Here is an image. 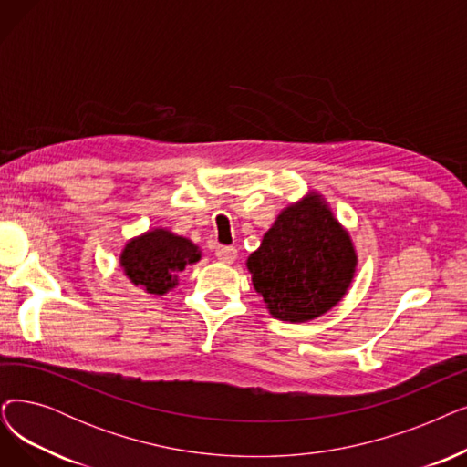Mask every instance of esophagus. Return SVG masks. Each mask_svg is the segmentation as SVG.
Instances as JSON below:
<instances>
[{
  "label": "esophagus",
  "instance_id": "obj_1",
  "mask_svg": "<svg viewBox=\"0 0 467 467\" xmlns=\"http://www.w3.org/2000/svg\"><path fill=\"white\" fill-rule=\"evenodd\" d=\"M215 255H217V259H219L221 263H234L238 252H236V248H233V246H217V248H215Z\"/></svg>",
  "mask_w": 467,
  "mask_h": 467
}]
</instances>
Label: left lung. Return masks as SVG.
Listing matches in <instances>:
<instances>
[{
    "label": "left lung",
    "instance_id": "8db88e82",
    "mask_svg": "<svg viewBox=\"0 0 467 467\" xmlns=\"http://www.w3.org/2000/svg\"><path fill=\"white\" fill-rule=\"evenodd\" d=\"M246 265L275 318L307 322L346 296L357 252L327 202L311 192L280 212Z\"/></svg>",
    "mask_w": 467,
    "mask_h": 467
}]
</instances>
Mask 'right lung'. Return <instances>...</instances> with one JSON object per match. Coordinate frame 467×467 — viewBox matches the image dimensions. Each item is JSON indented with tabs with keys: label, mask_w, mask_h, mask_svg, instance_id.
Masks as SVG:
<instances>
[{
	"label": "right lung",
	"mask_w": 467,
	"mask_h": 467,
	"mask_svg": "<svg viewBox=\"0 0 467 467\" xmlns=\"http://www.w3.org/2000/svg\"><path fill=\"white\" fill-rule=\"evenodd\" d=\"M202 254L185 236L152 229L131 238L119 254L126 276L147 294L164 296L177 286V273L200 261Z\"/></svg>",
	"instance_id": "1"
}]
</instances>
